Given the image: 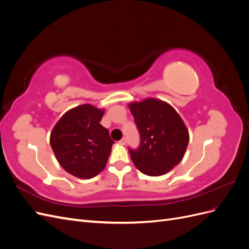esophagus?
<instances>
[{"instance_id": "34e87169", "label": "esophagus", "mask_w": 249, "mask_h": 249, "mask_svg": "<svg viewBox=\"0 0 249 249\" xmlns=\"http://www.w3.org/2000/svg\"><path fill=\"white\" fill-rule=\"evenodd\" d=\"M119 143H120V144H123V145H125L126 144V139L123 138L122 140H119Z\"/></svg>"}]
</instances>
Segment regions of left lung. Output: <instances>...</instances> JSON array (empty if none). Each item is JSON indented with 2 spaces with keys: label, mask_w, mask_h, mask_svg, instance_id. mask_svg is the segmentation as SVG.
<instances>
[{
  "label": "left lung",
  "mask_w": 249,
  "mask_h": 249,
  "mask_svg": "<svg viewBox=\"0 0 249 249\" xmlns=\"http://www.w3.org/2000/svg\"><path fill=\"white\" fill-rule=\"evenodd\" d=\"M129 108L140 134L139 147L129 148L133 163L146 176L165 175L183 159L189 142L183 119L169 104L152 97Z\"/></svg>",
  "instance_id": "left-lung-1"
}]
</instances>
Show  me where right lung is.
<instances>
[{"instance_id": "1", "label": "right lung", "mask_w": 249, "mask_h": 249, "mask_svg": "<svg viewBox=\"0 0 249 249\" xmlns=\"http://www.w3.org/2000/svg\"><path fill=\"white\" fill-rule=\"evenodd\" d=\"M103 115L104 109L84 104L67 111L53 127V152L73 177L91 178L106 166L114 141L100 124Z\"/></svg>"}]
</instances>
